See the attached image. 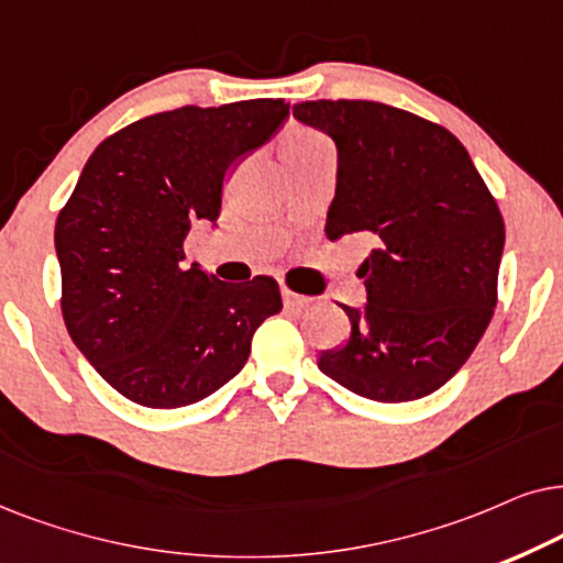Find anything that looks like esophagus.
<instances>
[{
	"label": "esophagus",
	"mask_w": 563,
	"mask_h": 563,
	"mask_svg": "<svg viewBox=\"0 0 563 563\" xmlns=\"http://www.w3.org/2000/svg\"><path fill=\"white\" fill-rule=\"evenodd\" d=\"M283 303H286L288 309H303V306L313 303V298L296 294V290H290V288H283Z\"/></svg>",
	"instance_id": "esophagus-1"
}]
</instances>
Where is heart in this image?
I'll list each match as a JSON object with an SVG mask.
<instances>
[{"label": "heart", "instance_id": "b5f03b06", "mask_svg": "<svg viewBox=\"0 0 563 563\" xmlns=\"http://www.w3.org/2000/svg\"><path fill=\"white\" fill-rule=\"evenodd\" d=\"M324 146H329V141L321 136L319 131L294 129L286 136V141H283V159H286V156L317 152V148H324Z\"/></svg>", "mask_w": 563, "mask_h": 563}]
</instances>
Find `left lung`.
Segmentation results:
<instances>
[{
    "instance_id": "8db88e82",
    "label": "left lung",
    "mask_w": 563,
    "mask_h": 563,
    "mask_svg": "<svg viewBox=\"0 0 563 563\" xmlns=\"http://www.w3.org/2000/svg\"><path fill=\"white\" fill-rule=\"evenodd\" d=\"M336 144L327 239L371 234L357 269L363 311L319 371L373 401H415L451 380L489 327L505 221L459 139L415 112L368 100L294 104Z\"/></svg>"
}]
</instances>
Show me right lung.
Returning a JSON list of instances; mask_svg holds the SVG:
<instances>
[{"mask_svg": "<svg viewBox=\"0 0 563 563\" xmlns=\"http://www.w3.org/2000/svg\"><path fill=\"white\" fill-rule=\"evenodd\" d=\"M286 100L156 112L102 141L56 219L71 340L125 399L195 404L236 376L252 336L283 309L275 277L223 283L185 267L195 221H216L239 156L286 123Z\"/></svg>", "mask_w": 563, "mask_h": 563, "instance_id": "obj_1", "label": "right lung"}]
</instances>
